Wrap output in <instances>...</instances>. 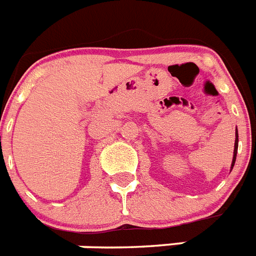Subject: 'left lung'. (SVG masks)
I'll return each mask as SVG.
<instances>
[{
	"instance_id": "8db88e82",
	"label": "left lung",
	"mask_w": 256,
	"mask_h": 256,
	"mask_svg": "<svg viewBox=\"0 0 256 256\" xmlns=\"http://www.w3.org/2000/svg\"><path fill=\"white\" fill-rule=\"evenodd\" d=\"M237 148H238V132H237V128H236V140H234V159H232V165H230V169L234 168V162H236Z\"/></svg>"
}]
</instances>
